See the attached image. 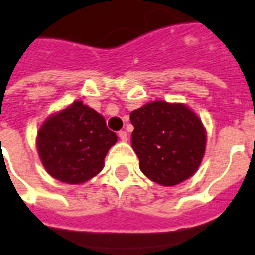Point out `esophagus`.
I'll return each instance as SVG.
<instances>
[{"label": "esophagus", "mask_w": 255, "mask_h": 255, "mask_svg": "<svg viewBox=\"0 0 255 255\" xmlns=\"http://www.w3.org/2000/svg\"><path fill=\"white\" fill-rule=\"evenodd\" d=\"M118 138H120L122 142H126V140H128V133H126V131H118Z\"/></svg>", "instance_id": "obj_1"}]
</instances>
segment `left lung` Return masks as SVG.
<instances>
[{"instance_id":"1","label":"left lung","mask_w":255,"mask_h":255,"mask_svg":"<svg viewBox=\"0 0 255 255\" xmlns=\"http://www.w3.org/2000/svg\"><path fill=\"white\" fill-rule=\"evenodd\" d=\"M131 146L140 171L158 184H179L192 176L205 151V130L183 104L154 101L130 113Z\"/></svg>"}]
</instances>
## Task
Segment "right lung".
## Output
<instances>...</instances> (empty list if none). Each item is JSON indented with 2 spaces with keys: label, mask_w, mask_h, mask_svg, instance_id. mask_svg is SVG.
Masks as SVG:
<instances>
[{
  "label": "right lung",
  "mask_w": 255,
  "mask_h": 255,
  "mask_svg": "<svg viewBox=\"0 0 255 255\" xmlns=\"http://www.w3.org/2000/svg\"><path fill=\"white\" fill-rule=\"evenodd\" d=\"M117 135L95 109L76 101L47 118L38 131V151L47 172L60 182L84 183L103 170Z\"/></svg>",
  "instance_id": "1"
}]
</instances>
